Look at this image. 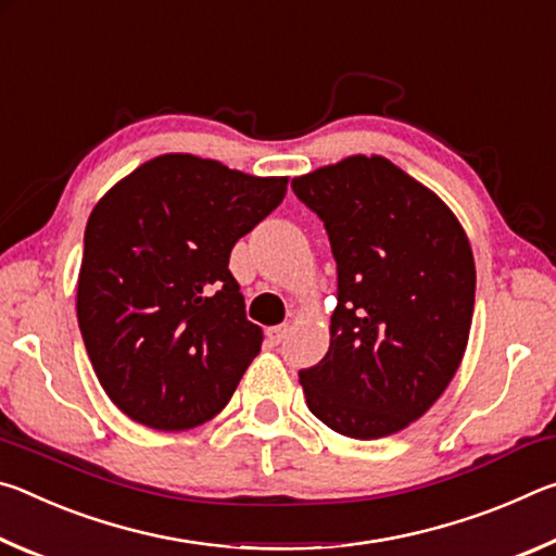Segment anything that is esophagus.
<instances>
[{"mask_svg": "<svg viewBox=\"0 0 556 556\" xmlns=\"http://www.w3.org/2000/svg\"><path fill=\"white\" fill-rule=\"evenodd\" d=\"M287 331H289V326H271V328H267V338H269V343L271 345H279L281 341H285L287 338Z\"/></svg>", "mask_w": 556, "mask_h": 556, "instance_id": "esophagus-1", "label": "esophagus"}]
</instances>
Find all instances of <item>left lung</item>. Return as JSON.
<instances>
[{
  "label": "left lung",
  "mask_w": 556,
  "mask_h": 556,
  "mask_svg": "<svg viewBox=\"0 0 556 556\" xmlns=\"http://www.w3.org/2000/svg\"><path fill=\"white\" fill-rule=\"evenodd\" d=\"M291 191L321 218L338 275L331 345L299 370L308 409L343 437H390L441 397L464 357L476 301L466 232L382 156H348Z\"/></svg>",
  "instance_id": "8db88e82"
}]
</instances>
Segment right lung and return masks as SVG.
Returning a JSON list of instances; mask_svg holds the SVG:
<instances>
[{
	"label": "right lung",
	"mask_w": 556,
	"mask_h": 556,
	"mask_svg": "<svg viewBox=\"0 0 556 556\" xmlns=\"http://www.w3.org/2000/svg\"><path fill=\"white\" fill-rule=\"evenodd\" d=\"M285 193L287 178L164 154L92 208L78 326L102 390L129 419L184 431L230 402L262 345L230 252Z\"/></svg>",
	"instance_id": "1"
}]
</instances>
